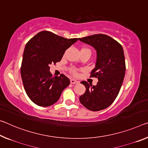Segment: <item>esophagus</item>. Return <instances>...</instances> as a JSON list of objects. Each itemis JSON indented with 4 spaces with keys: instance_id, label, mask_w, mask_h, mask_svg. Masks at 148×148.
Instances as JSON below:
<instances>
[{
    "instance_id": "obj_1",
    "label": "esophagus",
    "mask_w": 148,
    "mask_h": 148,
    "mask_svg": "<svg viewBox=\"0 0 148 148\" xmlns=\"http://www.w3.org/2000/svg\"><path fill=\"white\" fill-rule=\"evenodd\" d=\"M70 83H71L72 84H78L79 82L76 80V79H70Z\"/></svg>"
}]
</instances>
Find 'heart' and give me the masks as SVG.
<instances>
[{
	"instance_id": "1",
	"label": "heart",
	"mask_w": 148,
	"mask_h": 148,
	"mask_svg": "<svg viewBox=\"0 0 148 148\" xmlns=\"http://www.w3.org/2000/svg\"><path fill=\"white\" fill-rule=\"evenodd\" d=\"M82 50H89V51H90V49H88V48H82V49L81 51H82ZM71 73L73 74V75H75V76H76V75L78 74V72H77V70L76 69H72Z\"/></svg>"
}]
</instances>
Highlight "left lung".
Instances as JSON below:
<instances>
[{
    "label": "left lung",
    "instance_id": "obj_1",
    "mask_svg": "<svg viewBox=\"0 0 148 148\" xmlns=\"http://www.w3.org/2000/svg\"><path fill=\"white\" fill-rule=\"evenodd\" d=\"M79 40L90 45L97 51L95 67L90 78L98 79L96 86L81 82L86 90L79 97V101L90 111H101L114 102L123 84L126 71L123 48L116 40L104 34L93 35Z\"/></svg>",
    "mask_w": 148,
    "mask_h": 148
}]
</instances>
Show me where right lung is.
Instances as JSON below:
<instances>
[{
	"mask_svg": "<svg viewBox=\"0 0 148 148\" xmlns=\"http://www.w3.org/2000/svg\"><path fill=\"white\" fill-rule=\"evenodd\" d=\"M78 40L66 39L49 31L38 33L25 45L21 66L23 88L34 103L49 107L59 99L70 79L64 74L53 76L49 65L60 61L68 48Z\"/></svg>",
	"mask_w": 148,
	"mask_h": 148,
	"instance_id": "right-lung-1",
	"label": "right lung"
}]
</instances>
